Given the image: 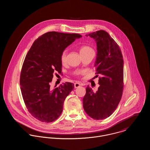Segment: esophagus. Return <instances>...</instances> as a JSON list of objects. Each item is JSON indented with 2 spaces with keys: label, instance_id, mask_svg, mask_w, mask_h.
<instances>
[{
  "label": "esophagus",
  "instance_id": "obj_1",
  "mask_svg": "<svg viewBox=\"0 0 150 150\" xmlns=\"http://www.w3.org/2000/svg\"><path fill=\"white\" fill-rule=\"evenodd\" d=\"M83 86V84L82 83H81L77 82V83H74V88H79V86Z\"/></svg>",
  "mask_w": 150,
  "mask_h": 150
}]
</instances>
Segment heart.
Here are the masks:
<instances>
[{
  "mask_svg": "<svg viewBox=\"0 0 150 150\" xmlns=\"http://www.w3.org/2000/svg\"><path fill=\"white\" fill-rule=\"evenodd\" d=\"M80 52L81 54V55L83 54H87V53H90V52H94L93 50L89 47V46H82L80 49ZM66 59H67V51L66 50H64L61 55V63L62 64H64L66 62ZM81 73V72L80 71H75L74 72V74L75 76H79Z\"/></svg>",
  "mask_w": 150,
  "mask_h": 150,
  "instance_id": "heart-1",
  "label": "heart"
}]
</instances>
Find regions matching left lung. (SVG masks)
Segmentation results:
<instances>
[{"mask_svg": "<svg viewBox=\"0 0 150 150\" xmlns=\"http://www.w3.org/2000/svg\"><path fill=\"white\" fill-rule=\"evenodd\" d=\"M97 45L95 63L100 85L95 92L87 86L83 103L86 113L96 120L110 117L118 106L124 88V60L119 45L107 32L100 30L86 35ZM98 76V75H96Z\"/></svg>", "mask_w": 150, "mask_h": 150, "instance_id": "1", "label": "left lung"}]
</instances>
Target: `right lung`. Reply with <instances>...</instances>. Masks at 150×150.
<instances>
[{"label":"right lung","mask_w":150,"mask_h":150,"mask_svg":"<svg viewBox=\"0 0 150 150\" xmlns=\"http://www.w3.org/2000/svg\"><path fill=\"white\" fill-rule=\"evenodd\" d=\"M81 37L49 32L34 42L26 55L20 76L22 95L29 112L41 122H51L60 116L66 96L74 88V84L66 82L52 89L50 83L55 73H61L62 52Z\"/></svg>","instance_id":"add662e5"}]
</instances>
